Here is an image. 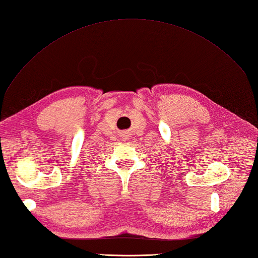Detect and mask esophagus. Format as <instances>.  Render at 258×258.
<instances>
[{
  "instance_id": "34e87169",
  "label": "esophagus",
  "mask_w": 258,
  "mask_h": 258,
  "mask_svg": "<svg viewBox=\"0 0 258 258\" xmlns=\"http://www.w3.org/2000/svg\"><path fill=\"white\" fill-rule=\"evenodd\" d=\"M121 136V138H122V141H125V140H128L129 139V138H128V133H127V131H123V133L120 135Z\"/></svg>"
}]
</instances>
